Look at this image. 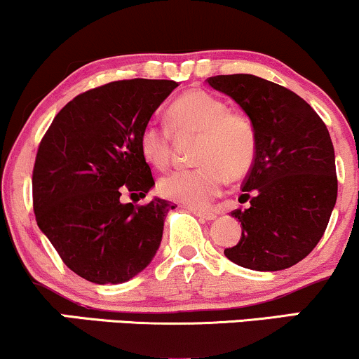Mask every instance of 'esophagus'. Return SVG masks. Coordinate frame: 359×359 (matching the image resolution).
Returning <instances> with one entry per match:
<instances>
[{"instance_id": "esophagus-1", "label": "esophagus", "mask_w": 359, "mask_h": 359, "mask_svg": "<svg viewBox=\"0 0 359 359\" xmlns=\"http://www.w3.org/2000/svg\"><path fill=\"white\" fill-rule=\"evenodd\" d=\"M189 211L196 214V216L201 217V219H205V221L216 219V212L214 211H205V209H197V208H189Z\"/></svg>"}]
</instances>
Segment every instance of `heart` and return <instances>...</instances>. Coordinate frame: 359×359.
<instances>
[{
  "label": "heart",
  "mask_w": 359,
  "mask_h": 359,
  "mask_svg": "<svg viewBox=\"0 0 359 359\" xmlns=\"http://www.w3.org/2000/svg\"><path fill=\"white\" fill-rule=\"evenodd\" d=\"M168 123L148 121L140 135L142 154L151 165L167 168L172 160L174 129L177 135L201 133L196 168H182L160 180V192L167 199L205 208L231 179L250 172L257 156V131L245 113L228 109L221 97L192 89L184 93L168 108Z\"/></svg>",
  "instance_id": "b5f03b06"
}]
</instances>
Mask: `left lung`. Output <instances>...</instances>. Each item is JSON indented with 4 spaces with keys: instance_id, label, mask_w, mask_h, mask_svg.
<instances>
[{
    "instance_id": "8db88e82",
    "label": "left lung",
    "mask_w": 359,
    "mask_h": 359,
    "mask_svg": "<svg viewBox=\"0 0 359 359\" xmlns=\"http://www.w3.org/2000/svg\"><path fill=\"white\" fill-rule=\"evenodd\" d=\"M248 114L257 131V156L231 212L241 238L224 255L257 271L290 269L316 248L337 197L334 147L319 114L283 86L251 74L209 77Z\"/></svg>"
}]
</instances>
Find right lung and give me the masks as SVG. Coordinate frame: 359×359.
<instances>
[{
  "label": "right lung",
  "instance_id": "obj_1",
  "mask_svg": "<svg viewBox=\"0 0 359 359\" xmlns=\"http://www.w3.org/2000/svg\"><path fill=\"white\" fill-rule=\"evenodd\" d=\"M175 81H114L76 96L53 118L36 151L32 189L35 219L62 262L93 283H123L155 257L165 199L123 204V192L145 197L155 185L140 148L151 114Z\"/></svg>",
  "mask_w": 359,
  "mask_h": 359
}]
</instances>
